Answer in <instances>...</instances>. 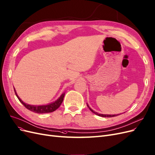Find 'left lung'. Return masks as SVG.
<instances>
[{
  "label": "left lung",
  "mask_w": 155,
  "mask_h": 155,
  "mask_svg": "<svg viewBox=\"0 0 155 155\" xmlns=\"http://www.w3.org/2000/svg\"><path fill=\"white\" fill-rule=\"evenodd\" d=\"M87 104V106L88 107V108L90 109V110L92 112H93L94 114H95V115H98V116H100V117H115V116H117V115H120V114H117V115H107V114H98V113H97V112H95V111H94L92 109H91L90 108V106H88V104Z\"/></svg>",
  "instance_id": "left-lung-1"
}]
</instances>
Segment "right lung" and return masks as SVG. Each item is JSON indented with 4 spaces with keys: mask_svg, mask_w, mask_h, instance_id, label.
<instances>
[{
    "mask_svg": "<svg viewBox=\"0 0 155 155\" xmlns=\"http://www.w3.org/2000/svg\"><path fill=\"white\" fill-rule=\"evenodd\" d=\"M14 90H15V93L16 95H17V98L20 101V102L22 103L27 109H28L29 110H30L31 111H33V112H35V113H37V114L51 113V112H52V111L56 110L58 108L60 107L61 104L62 103L64 96H65V93L62 94L60 97L58 98L56 101H54V102H53V103H51L49 104L31 105V104H28L24 103L23 101L21 100L20 98L18 97V95H17V92H16V90H15V88H14Z\"/></svg>",
    "mask_w": 155,
    "mask_h": 155,
    "instance_id": "right-lung-1",
    "label": "right lung"
}]
</instances>
